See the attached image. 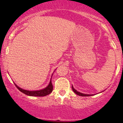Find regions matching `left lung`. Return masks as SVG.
<instances>
[{
  "label": "left lung",
  "instance_id": "8db88e82",
  "mask_svg": "<svg viewBox=\"0 0 123 123\" xmlns=\"http://www.w3.org/2000/svg\"><path fill=\"white\" fill-rule=\"evenodd\" d=\"M72 90L73 91V92H74L75 94H77V95H79V96H82V97H88V96H91V95H93L92 94V95H90V94H83V93H81L80 92H79V91H77V90H76L75 89L73 88V86H72Z\"/></svg>",
  "mask_w": 123,
  "mask_h": 123
}]
</instances>
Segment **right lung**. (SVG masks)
I'll return each instance as SVG.
<instances>
[{"instance_id":"add662e5","label":"right lung","mask_w":123,"mask_h":123,"mask_svg":"<svg viewBox=\"0 0 123 123\" xmlns=\"http://www.w3.org/2000/svg\"><path fill=\"white\" fill-rule=\"evenodd\" d=\"M52 77V76H51ZM15 86L21 92H22L24 94H26V95L29 96H32V97H44V96H46L49 94H50L51 92L53 91V86L51 83V79L50 81V83L49 84L47 87L45 88L42 89V90H37V91H28V90H25L24 89L21 88L20 87H18L15 84Z\"/></svg>"}]
</instances>
